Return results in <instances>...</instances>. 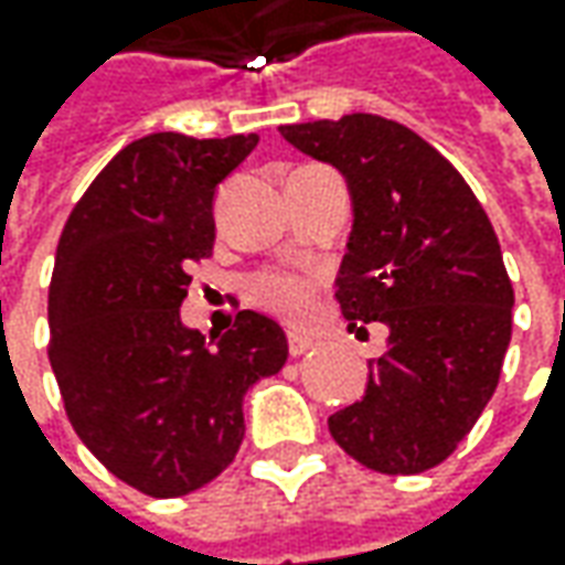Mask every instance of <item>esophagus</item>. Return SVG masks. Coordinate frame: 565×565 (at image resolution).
Wrapping results in <instances>:
<instances>
[{
    "label": "esophagus",
    "instance_id": "34e87169",
    "mask_svg": "<svg viewBox=\"0 0 565 565\" xmlns=\"http://www.w3.org/2000/svg\"><path fill=\"white\" fill-rule=\"evenodd\" d=\"M312 347H316V338H309V334H300V331H290V334H287V350H290L294 356L309 353Z\"/></svg>",
    "mask_w": 565,
    "mask_h": 565
}]
</instances>
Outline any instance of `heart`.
Listing matches in <instances>:
<instances>
[{
    "instance_id": "b5f03b06",
    "label": "heart",
    "mask_w": 565,
    "mask_h": 565,
    "mask_svg": "<svg viewBox=\"0 0 565 565\" xmlns=\"http://www.w3.org/2000/svg\"><path fill=\"white\" fill-rule=\"evenodd\" d=\"M256 297L287 319H302L312 306L309 284L297 281V278H263L256 284Z\"/></svg>"
}]
</instances>
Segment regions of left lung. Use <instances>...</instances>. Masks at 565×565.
<instances>
[{
	"mask_svg": "<svg viewBox=\"0 0 565 565\" xmlns=\"http://www.w3.org/2000/svg\"><path fill=\"white\" fill-rule=\"evenodd\" d=\"M338 168L353 224L334 294L350 321L387 324L365 394L328 418L365 469L416 476L438 466L494 397L513 334V284L476 193L416 130L353 111L278 127Z\"/></svg>",
	"mask_w": 565,
	"mask_h": 565,
	"instance_id": "left-lung-1",
	"label": "left lung"
}]
</instances>
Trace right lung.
<instances>
[{
  "label": "right lung",
  "instance_id": "1",
  "mask_svg": "<svg viewBox=\"0 0 565 565\" xmlns=\"http://www.w3.org/2000/svg\"><path fill=\"white\" fill-rule=\"evenodd\" d=\"M256 134L127 143L74 205L55 249L50 362L71 425L111 476L181 497L222 476L244 440V397L287 362L284 328L244 309L231 331L181 319L186 265L212 253L215 190Z\"/></svg>",
  "mask_w": 565,
  "mask_h": 565
}]
</instances>
